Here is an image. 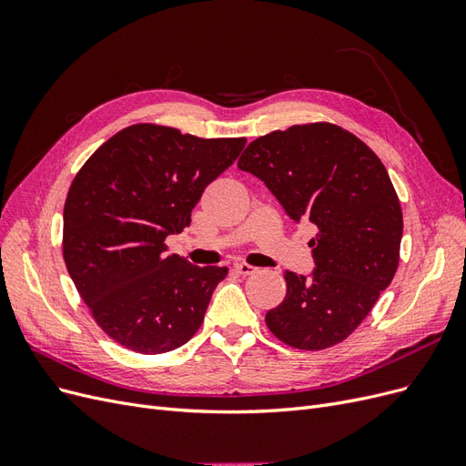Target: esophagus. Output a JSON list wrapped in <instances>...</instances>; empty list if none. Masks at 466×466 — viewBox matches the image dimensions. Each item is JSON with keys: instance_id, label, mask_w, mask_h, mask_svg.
<instances>
[{"instance_id": "obj_1", "label": "esophagus", "mask_w": 466, "mask_h": 466, "mask_svg": "<svg viewBox=\"0 0 466 466\" xmlns=\"http://www.w3.org/2000/svg\"><path fill=\"white\" fill-rule=\"evenodd\" d=\"M257 270H258V268L250 266V264H247V262H238V264H235V272H237V274H241V276H250V274H255Z\"/></svg>"}]
</instances>
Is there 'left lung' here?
Wrapping results in <instances>:
<instances>
[{
    "label": "left lung",
    "mask_w": 466,
    "mask_h": 466,
    "mask_svg": "<svg viewBox=\"0 0 466 466\" xmlns=\"http://www.w3.org/2000/svg\"><path fill=\"white\" fill-rule=\"evenodd\" d=\"M237 167L258 177L293 221H311V278L286 272V299L266 313L298 350H324L354 332L394 278L402 209L385 165L336 124H298L250 142Z\"/></svg>",
    "instance_id": "1"
}]
</instances>
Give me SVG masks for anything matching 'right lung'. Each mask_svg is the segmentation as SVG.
Instances as JSON below:
<instances>
[{"mask_svg": "<svg viewBox=\"0 0 466 466\" xmlns=\"http://www.w3.org/2000/svg\"><path fill=\"white\" fill-rule=\"evenodd\" d=\"M245 144L134 124L79 168L64 206V260L95 322L120 346L165 354L200 329L228 268L167 255L165 238L188 228L204 188Z\"/></svg>", "mask_w": 466, "mask_h": 466, "instance_id": "obj_1", "label": "right lung"}]
</instances>
